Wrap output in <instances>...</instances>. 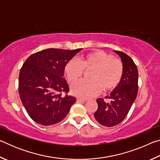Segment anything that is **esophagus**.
<instances>
[{"instance_id": "1", "label": "esophagus", "mask_w": 160, "mask_h": 160, "mask_svg": "<svg viewBox=\"0 0 160 160\" xmlns=\"http://www.w3.org/2000/svg\"><path fill=\"white\" fill-rule=\"evenodd\" d=\"M86 102V99H80V98H78L77 99V103H84Z\"/></svg>"}]
</instances>
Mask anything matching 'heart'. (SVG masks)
<instances>
[{
	"label": "heart",
	"instance_id": "heart-1",
	"mask_svg": "<svg viewBox=\"0 0 160 160\" xmlns=\"http://www.w3.org/2000/svg\"><path fill=\"white\" fill-rule=\"evenodd\" d=\"M84 69H92L89 73L90 80H81L71 87L73 95L80 98H90L104 92L112 91L118 85L123 76L121 61L104 51L97 50L87 54L79 61H69L64 71L70 83L82 76Z\"/></svg>",
	"mask_w": 160,
	"mask_h": 160
}]
</instances>
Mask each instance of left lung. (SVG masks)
<instances>
[{"label":"left lung","mask_w":160,"mask_h":160,"mask_svg":"<svg viewBox=\"0 0 160 160\" xmlns=\"http://www.w3.org/2000/svg\"><path fill=\"white\" fill-rule=\"evenodd\" d=\"M121 58L123 72L118 85L106 98L110 102H106L102 98L97 99L98 109L94 113V118L101 125L112 127L120 123L128 114L138 94V71L132 59L126 53L113 51Z\"/></svg>","instance_id":"left-lung-1"}]
</instances>
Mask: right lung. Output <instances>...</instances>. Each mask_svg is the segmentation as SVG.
<instances>
[{"label": "right lung", "instance_id": "obj_1", "mask_svg": "<svg viewBox=\"0 0 160 160\" xmlns=\"http://www.w3.org/2000/svg\"><path fill=\"white\" fill-rule=\"evenodd\" d=\"M82 48H47L32 54L19 75V94L32 120L43 126L60 122L67 116L75 97L62 96L69 87L63 78L66 63Z\"/></svg>", "mask_w": 160, "mask_h": 160}]
</instances>
